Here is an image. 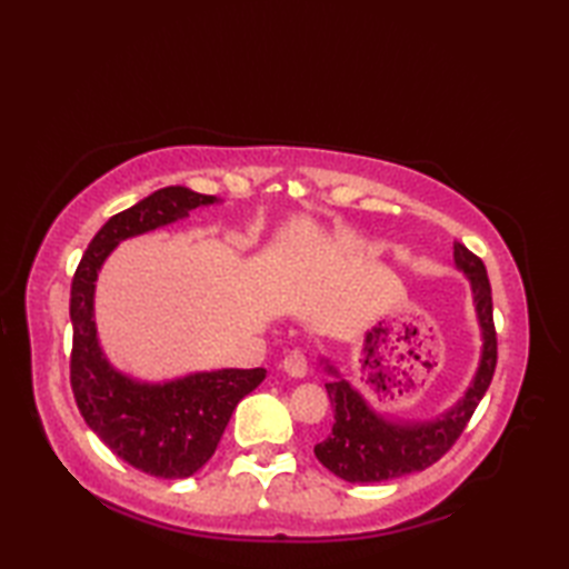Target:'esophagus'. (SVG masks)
<instances>
[{"mask_svg": "<svg viewBox=\"0 0 569 569\" xmlns=\"http://www.w3.org/2000/svg\"><path fill=\"white\" fill-rule=\"evenodd\" d=\"M283 369L291 373V377H306L308 373V355L303 349H293V352H288L283 359Z\"/></svg>", "mask_w": 569, "mask_h": 569, "instance_id": "esophagus-1", "label": "esophagus"}]
</instances>
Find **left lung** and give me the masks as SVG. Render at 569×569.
I'll list each match as a JSON object with an SVG mask.
<instances>
[{"mask_svg":"<svg viewBox=\"0 0 569 569\" xmlns=\"http://www.w3.org/2000/svg\"><path fill=\"white\" fill-rule=\"evenodd\" d=\"M455 263L469 276L481 335H485L475 383L469 386L462 401L445 416L428 422H408V426L373 413L365 398L342 377L325 383L335 406V426L328 440L316 445V457L340 479L355 481V485H371V481L396 479L435 465L445 452H450V447L465 432L469 418L475 416L479 401L485 398L493 371H497L499 347L497 328H493L491 283L485 261L459 241H455ZM328 371L337 373L330 365Z\"/></svg>","mask_w":569,"mask_h":569,"instance_id":"8db88e82","label":"left lung"}]
</instances>
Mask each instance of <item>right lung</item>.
Here are the masks:
<instances>
[{"label":"right lung","mask_w":569,"mask_h":569,"mask_svg":"<svg viewBox=\"0 0 569 569\" xmlns=\"http://www.w3.org/2000/svg\"><path fill=\"white\" fill-rule=\"evenodd\" d=\"M210 202L212 196L171 186L117 212L84 249L70 288V386L80 413L119 459L161 479L192 477L208 462L237 403L266 379V369L200 371L168 383L124 377L110 367L98 345L94 281L119 241L171 224Z\"/></svg>","instance_id":"obj_1"}]
</instances>
